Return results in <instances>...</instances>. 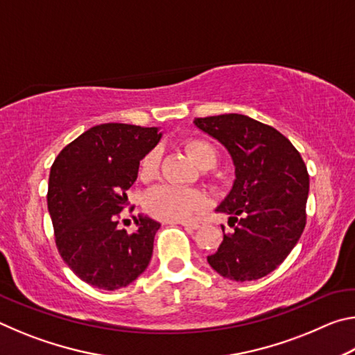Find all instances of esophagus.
<instances>
[{"label": "esophagus", "mask_w": 355, "mask_h": 355, "mask_svg": "<svg viewBox=\"0 0 355 355\" xmlns=\"http://www.w3.org/2000/svg\"><path fill=\"white\" fill-rule=\"evenodd\" d=\"M180 224L186 228H192V230H197V228L200 227V222H197V220H182Z\"/></svg>", "instance_id": "1"}]
</instances>
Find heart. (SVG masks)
Listing matches in <instances>:
<instances>
[{
	"instance_id": "obj_1",
	"label": "heart",
	"mask_w": 355,
	"mask_h": 355,
	"mask_svg": "<svg viewBox=\"0 0 355 355\" xmlns=\"http://www.w3.org/2000/svg\"><path fill=\"white\" fill-rule=\"evenodd\" d=\"M184 150L189 158L202 169H209L218 161L216 148L202 139H188L184 142ZM161 163V152L158 148L150 150L144 156L139 164V177L142 180H152L158 173ZM205 199L200 192L177 188V186H159L150 191L146 199L147 211L155 218L163 220H182L199 209Z\"/></svg>"
}]
</instances>
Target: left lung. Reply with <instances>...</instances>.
Instances as JSON below:
<instances>
[{
  "instance_id": "obj_1",
  "label": "left lung",
  "mask_w": 355,
  "mask_h": 355,
  "mask_svg": "<svg viewBox=\"0 0 355 355\" xmlns=\"http://www.w3.org/2000/svg\"><path fill=\"white\" fill-rule=\"evenodd\" d=\"M232 156L235 182L216 211L235 232L207 260L235 282L272 272L297 244L305 227L309 173L302 156L277 130L243 114L194 119Z\"/></svg>"
}]
</instances>
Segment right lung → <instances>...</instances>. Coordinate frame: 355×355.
<instances>
[{"instance_id": "1", "label": "right lung", "mask_w": 355, "mask_h": 355, "mask_svg": "<svg viewBox=\"0 0 355 355\" xmlns=\"http://www.w3.org/2000/svg\"><path fill=\"white\" fill-rule=\"evenodd\" d=\"M159 128L101 123L62 148L48 180V211L56 245L78 277L114 291L146 271L159 222L139 214L137 230H119L141 159L159 142Z\"/></svg>"}]
</instances>
